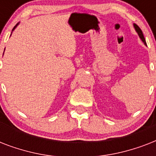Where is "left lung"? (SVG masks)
I'll return each instance as SVG.
<instances>
[{
	"instance_id": "8db88e82",
	"label": "left lung",
	"mask_w": 156,
	"mask_h": 156,
	"mask_svg": "<svg viewBox=\"0 0 156 156\" xmlns=\"http://www.w3.org/2000/svg\"><path fill=\"white\" fill-rule=\"evenodd\" d=\"M133 27H134V29H135V30L137 31V33H138V35H139V37H140V39L142 40V41L144 43V44L147 45V44H146L145 38H144V35H143L142 30H141L140 28H139V27H138V25H136V24H133Z\"/></svg>"
}]
</instances>
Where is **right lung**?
<instances>
[{
    "label": "right lung",
    "mask_w": 156,
    "mask_h": 156,
    "mask_svg": "<svg viewBox=\"0 0 156 156\" xmlns=\"http://www.w3.org/2000/svg\"><path fill=\"white\" fill-rule=\"evenodd\" d=\"M18 24H17V25H16V26H15V27H13V30H14V29H15V28H16V27H17V26H18ZM3 54H4V53H3Z\"/></svg>",
    "instance_id": "1"
}]
</instances>
